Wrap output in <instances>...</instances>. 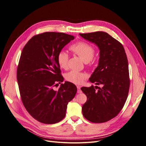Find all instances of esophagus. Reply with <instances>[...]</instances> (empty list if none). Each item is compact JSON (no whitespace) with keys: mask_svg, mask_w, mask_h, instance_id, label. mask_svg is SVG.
I'll list each match as a JSON object with an SVG mask.
<instances>
[{"mask_svg":"<svg viewBox=\"0 0 146 146\" xmlns=\"http://www.w3.org/2000/svg\"><path fill=\"white\" fill-rule=\"evenodd\" d=\"M77 88H78V94L82 93V90L80 89V87L79 86H77Z\"/></svg>","mask_w":146,"mask_h":146,"instance_id":"1","label":"esophagus"}]
</instances>
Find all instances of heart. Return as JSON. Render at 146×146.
<instances>
[{
  "mask_svg": "<svg viewBox=\"0 0 146 146\" xmlns=\"http://www.w3.org/2000/svg\"><path fill=\"white\" fill-rule=\"evenodd\" d=\"M70 50L75 54L79 56L85 63H89L93 58L95 49L89 44L80 41L78 42L70 47ZM68 54L65 51H60L57 55V62L59 66L63 69H66L68 66ZM66 79L76 85H80L86 79V75L76 70H72L66 73L65 76Z\"/></svg>",
  "mask_w": 146,
  "mask_h": 146,
  "instance_id": "1",
  "label": "heart"
}]
</instances>
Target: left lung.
<instances>
[{"instance_id":"1","label":"left lung","mask_w":146,"mask_h":146,"mask_svg":"<svg viewBox=\"0 0 146 146\" xmlns=\"http://www.w3.org/2000/svg\"><path fill=\"white\" fill-rule=\"evenodd\" d=\"M79 35L99 50L98 66L89 78V82L96 86L81 88L87 96L82 113L88 121L102 123L115 117L127 99L129 78L127 55L122 45L108 33L98 31Z\"/></svg>"}]
</instances>
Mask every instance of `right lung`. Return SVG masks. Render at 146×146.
<instances>
[{"mask_svg":"<svg viewBox=\"0 0 146 146\" xmlns=\"http://www.w3.org/2000/svg\"><path fill=\"white\" fill-rule=\"evenodd\" d=\"M74 38L62 33H44L31 38L21 52L17 80L22 101L31 115L42 123L62 120L77 92L74 84L66 81L58 90L54 89L56 83L64 80L57 55Z\"/></svg>","mask_w":146,"mask_h":146,"instance_id":"obj_1","label":"right lung"}]
</instances>
